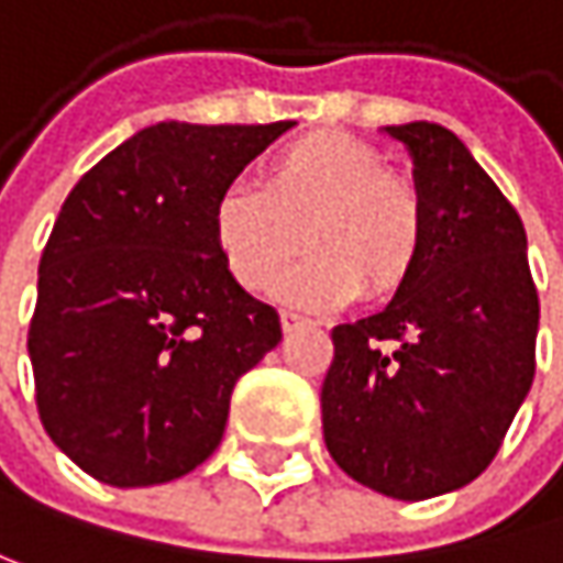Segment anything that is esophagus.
<instances>
[{"mask_svg": "<svg viewBox=\"0 0 563 563\" xmlns=\"http://www.w3.org/2000/svg\"><path fill=\"white\" fill-rule=\"evenodd\" d=\"M307 327H310V320L301 317V313H291V310L282 313V330L285 333H298V330H307Z\"/></svg>", "mask_w": 563, "mask_h": 563, "instance_id": "obj_1", "label": "esophagus"}]
</instances>
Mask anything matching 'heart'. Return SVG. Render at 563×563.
<instances>
[{"instance_id": "obj_1", "label": "heart", "mask_w": 563, "mask_h": 563, "mask_svg": "<svg viewBox=\"0 0 563 563\" xmlns=\"http://www.w3.org/2000/svg\"><path fill=\"white\" fill-rule=\"evenodd\" d=\"M211 236L246 291H265L307 246L278 282V298L303 310H340L362 291L390 301L410 285L426 246V208L410 181L384 169L375 146L317 131L278 150L260 185H223Z\"/></svg>"}]
</instances>
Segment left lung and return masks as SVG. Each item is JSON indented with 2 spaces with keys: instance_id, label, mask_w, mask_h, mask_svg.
<instances>
[{
  "instance_id": "obj_1",
  "label": "left lung",
  "mask_w": 563,
  "mask_h": 563,
  "mask_svg": "<svg viewBox=\"0 0 563 563\" xmlns=\"http://www.w3.org/2000/svg\"><path fill=\"white\" fill-rule=\"evenodd\" d=\"M413 156L426 246L384 310L333 330L320 390L342 471L394 500L471 484L536 378L539 291L526 227L449 128H384Z\"/></svg>"
}]
</instances>
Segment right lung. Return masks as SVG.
<instances>
[{"label": "right lung", "mask_w": 563, "mask_h": 563, "mask_svg": "<svg viewBox=\"0 0 563 563\" xmlns=\"http://www.w3.org/2000/svg\"><path fill=\"white\" fill-rule=\"evenodd\" d=\"M288 128L159 121L66 195L27 355L47 435L101 484L195 471L221 445L233 384L282 340L275 307L230 278L211 208Z\"/></svg>", "instance_id": "add662e5"}]
</instances>
